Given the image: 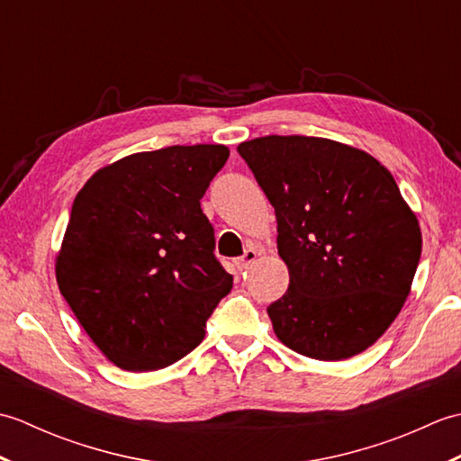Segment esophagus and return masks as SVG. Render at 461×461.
I'll return each mask as SVG.
<instances>
[{
  "label": "esophagus",
  "mask_w": 461,
  "mask_h": 461,
  "mask_svg": "<svg viewBox=\"0 0 461 461\" xmlns=\"http://www.w3.org/2000/svg\"><path fill=\"white\" fill-rule=\"evenodd\" d=\"M256 258H258V251L256 249H248L246 253H243L241 258H238L236 259V266H238V269L240 271H243V269H248L253 261H256Z\"/></svg>",
  "instance_id": "34e87169"
}]
</instances>
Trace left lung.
<instances>
[{
	"mask_svg": "<svg viewBox=\"0 0 461 461\" xmlns=\"http://www.w3.org/2000/svg\"><path fill=\"white\" fill-rule=\"evenodd\" d=\"M238 152L276 208L289 289L267 315L303 357L358 355L402 309L422 233L384 166L315 136H263Z\"/></svg>",
	"mask_w": 461,
	"mask_h": 461,
	"instance_id": "8db88e82",
	"label": "left lung"
}]
</instances>
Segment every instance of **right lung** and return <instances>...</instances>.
<instances>
[{"instance_id": "1", "label": "right lung", "mask_w": 461, "mask_h": 461, "mask_svg": "<svg viewBox=\"0 0 461 461\" xmlns=\"http://www.w3.org/2000/svg\"><path fill=\"white\" fill-rule=\"evenodd\" d=\"M230 158L221 144L168 146L96 172L73 202L57 283L116 366L158 370L203 339L233 277L200 200Z\"/></svg>"}]
</instances>
